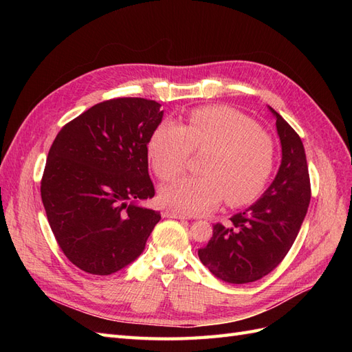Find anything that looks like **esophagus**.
Here are the masks:
<instances>
[{
	"instance_id": "esophagus-1",
	"label": "esophagus",
	"mask_w": 352,
	"mask_h": 352,
	"mask_svg": "<svg viewBox=\"0 0 352 352\" xmlns=\"http://www.w3.org/2000/svg\"><path fill=\"white\" fill-rule=\"evenodd\" d=\"M163 216L168 219H189L186 214H184V212H179L176 210H170V208L163 212Z\"/></svg>"
}]
</instances>
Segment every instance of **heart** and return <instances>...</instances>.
<instances>
[{"mask_svg":"<svg viewBox=\"0 0 352 352\" xmlns=\"http://www.w3.org/2000/svg\"><path fill=\"white\" fill-rule=\"evenodd\" d=\"M192 150H211L202 173L164 188L167 206L185 214H201L226 197L229 206L250 204L269 182L276 146L270 133L251 117L225 105L199 107L186 123L163 122L154 131L148 151L155 175L168 182L184 172Z\"/></svg>","mask_w":352,"mask_h":352,"instance_id":"1","label":"heart"}]
</instances>
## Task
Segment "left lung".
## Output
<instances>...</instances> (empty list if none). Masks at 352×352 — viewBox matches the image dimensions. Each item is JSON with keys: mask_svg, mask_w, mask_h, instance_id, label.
I'll use <instances>...</instances> for the list:
<instances>
[{"mask_svg": "<svg viewBox=\"0 0 352 352\" xmlns=\"http://www.w3.org/2000/svg\"><path fill=\"white\" fill-rule=\"evenodd\" d=\"M282 144V164L273 184L254 206L212 225V236L198 250L201 263L228 283H250L273 272L301 229L311 198L304 145L291 124L270 109Z\"/></svg>", "mask_w": 352, "mask_h": 352, "instance_id": "obj_1", "label": "left lung"}]
</instances>
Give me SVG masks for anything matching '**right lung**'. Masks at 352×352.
<instances>
[{
	"label": "right lung",
	"mask_w": 352,
	"mask_h": 352,
	"mask_svg": "<svg viewBox=\"0 0 352 352\" xmlns=\"http://www.w3.org/2000/svg\"><path fill=\"white\" fill-rule=\"evenodd\" d=\"M162 104L113 98L66 123L52 142L41 197L56 241L80 270L107 276L140 257L162 219L153 198L148 142Z\"/></svg>",
	"instance_id": "add662e5"
}]
</instances>
